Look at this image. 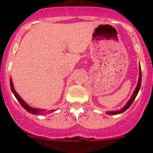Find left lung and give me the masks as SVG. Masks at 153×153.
<instances>
[{
  "label": "left lung",
  "instance_id": "obj_1",
  "mask_svg": "<svg viewBox=\"0 0 153 153\" xmlns=\"http://www.w3.org/2000/svg\"><path fill=\"white\" fill-rule=\"evenodd\" d=\"M141 81H142V73H141V68H140V76H139V81H138V83H137V86H136V89H135L134 92L132 93V97L130 98L128 102L125 105L123 108L122 109H120V110H117V111H112V112H107V114H111V115H117V114H120V113H123L124 111H126L129 106L132 105V103L133 102V101L135 100V99H136V96H137L138 93L140 91V86H141Z\"/></svg>",
  "mask_w": 153,
  "mask_h": 153
}]
</instances>
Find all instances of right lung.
<instances>
[{
    "label": "right lung",
    "mask_w": 153,
    "mask_h": 153,
    "mask_svg": "<svg viewBox=\"0 0 153 153\" xmlns=\"http://www.w3.org/2000/svg\"><path fill=\"white\" fill-rule=\"evenodd\" d=\"M10 89H11L12 92H13V93L14 94V96H15V97L17 98V100H18V102L21 103V106H23V107L24 108V109H26L27 111L28 112V113H32V114H37V115H40V114H44V113H43V111H44V109H42V110H40V109H36V108H33V107H30V106H28L27 104L26 103V102H24V100H23L21 98V97L17 94V93L15 92V90H14V89H13V83H12V80L11 79H10ZM54 111V109H53V110H51V111L49 112H53Z\"/></svg>",
    "instance_id": "1"
}]
</instances>
